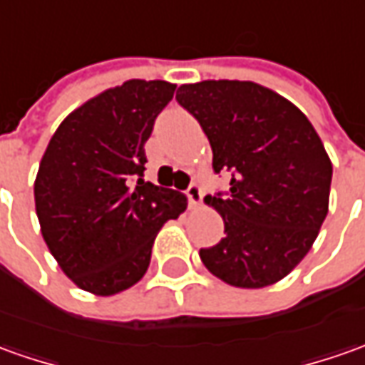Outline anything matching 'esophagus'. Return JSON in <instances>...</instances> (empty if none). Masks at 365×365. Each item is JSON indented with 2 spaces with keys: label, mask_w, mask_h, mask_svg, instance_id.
<instances>
[{
  "label": "esophagus",
  "mask_w": 365,
  "mask_h": 365,
  "mask_svg": "<svg viewBox=\"0 0 365 365\" xmlns=\"http://www.w3.org/2000/svg\"><path fill=\"white\" fill-rule=\"evenodd\" d=\"M185 193H187V200H190V207H197L202 203V187L197 183H192L185 190Z\"/></svg>",
  "instance_id": "obj_1"
}]
</instances>
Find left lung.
<instances>
[{"instance_id": "8db88e82", "label": "left lung", "mask_w": 365, "mask_h": 365, "mask_svg": "<svg viewBox=\"0 0 365 365\" xmlns=\"http://www.w3.org/2000/svg\"><path fill=\"white\" fill-rule=\"evenodd\" d=\"M175 99L205 131L215 172H232L227 195L203 200L225 232L200 250L203 266L244 289L284 279L328 215L331 160L318 131L289 99L254 81L183 83Z\"/></svg>"}]
</instances>
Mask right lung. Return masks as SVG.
I'll use <instances>...</instances> for the list:
<instances>
[{
	"instance_id": "add662e5",
	"label": "right lung",
	"mask_w": 365,
	"mask_h": 365,
	"mask_svg": "<svg viewBox=\"0 0 365 365\" xmlns=\"http://www.w3.org/2000/svg\"><path fill=\"white\" fill-rule=\"evenodd\" d=\"M173 91L162 79L101 91L59 123L39 162L41 235L61 272L93 296L138 284L158 232L187 207L182 192L143 180V145Z\"/></svg>"
}]
</instances>
